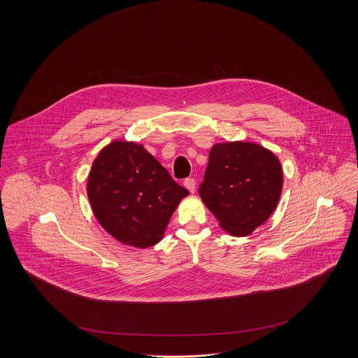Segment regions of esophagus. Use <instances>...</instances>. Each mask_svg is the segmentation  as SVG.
<instances>
[{
	"mask_svg": "<svg viewBox=\"0 0 358 358\" xmlns=\"http://www.w3.org/2000/svg\"><path fill=\"white\" fill-rule=\"evenodd\" d=\"M183 185H185V187H186L190 193H194V190H196V180H194V179H192V178L185 179Z\"/></svg>",
	"mask_w": 358,
	"mask_h": 358,
	"instance_id": "1",
	"label": "esophagus"
}]
</instances>
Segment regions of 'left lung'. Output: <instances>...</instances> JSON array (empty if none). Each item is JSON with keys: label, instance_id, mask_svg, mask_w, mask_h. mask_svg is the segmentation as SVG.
Here are the masks:
<instances>
[{"label": "left lung", "instance_id": "8db88e82", "mask_svg": "<svg viewBox=\"0 0 358 358\" xmlns=\"http://www.w3.org/2000/svg\"><path fill=\"white\" fill-rule=\"evenodd\" d=\"M284 173L280 159L251 142L216 143L209 152L200 197L231 236H250L274 212Z\"/></svg>", "mask_w": 358, "mask_h": 358}]
</instances>
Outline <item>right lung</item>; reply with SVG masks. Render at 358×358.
Segmentation results:
<instances>
[{
    "mask_svg": "<svg viewBox=\"0 0 358 358\" xmlns=\"http://www.w3.org/2000/svg\"><path fill=\"white\" fill-rule=\"evenodd\" d=\"M87 193L103 229L121 244L142 250L162 240L172 213L189 196L143 145L128 141L103 148Z\"/></svg>",
    "mask_w": 358,
    "mask_h": 358,
    "instance_id": "1",
    "label": "right lung"
}]
</instances>
